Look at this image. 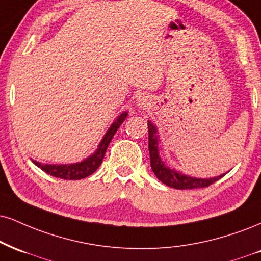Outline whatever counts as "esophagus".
<instances>
[{"instance_id":"obj_1","label":"esophagus","mask_w":261,"mask_h":261,"mask_svg":"<svg viewBox=\"0 0 261 261\" xmlns=\"http://www.w3.org/2000/svg\"><path fill=\"white\" fill-rule=\"evenodd\" d=\"M137 100V107H140V108H147V107L149 106V98L148 96H144V95H141L139 96V98L136 99Z\"/></svg>"}]
</instances>
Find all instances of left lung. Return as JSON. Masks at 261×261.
I'll use <instances>...</instances> for the list:
<instances>
[{"label":"left lung","mask_w":261,"mask_h":261,"mask_svg":"<svg viewBox=\"0 0 261 261\" xmlns=\"http://www.w3.org/2000/svg\"><path fill=\"white\" fill-rule=\"evenodd\" d=\"M159 143H161V136H159L158 128L152 121L148 120V149L150 158V168L153 172L163 184L166 186L176 188V190H192V188L208 187L209 185L214 184L220 180L226 174H221L215 177H194L184 172L177 171L176 169L170 168L162 161L159 155Z\"/></svg>","instance_id":"obj_1"}]
</instances>
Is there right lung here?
<instances>
[{"label":"right lung","instance_id":"obj_1","mask_svg":"<svg viewBox=\"0 0 261 261\" xmlns=\"http://www.w3.org/2000/svg\"><path fill=\"white\" fill-rule=\"evenodd\" d=\"M128 115V112L125 111L122 112L119 117L113 121V124L109 126L105 136L102 137L98 146H97V149L92 154L87 156V158L83 159L81 162L73 163V164H43V163L33 161L34 164H35L37 168H40L41 170L47 172L48 175H52L55 177L63 178V180H81V178H85L90 175H92L97 169L99 168V165L102 164L103 158H105V154L107 152V148H108L109 143L114 136L115 133L120 125L124 122L125 119Z\"/></svg>","mask_w":261,"mask_h":261}]
</instances>
